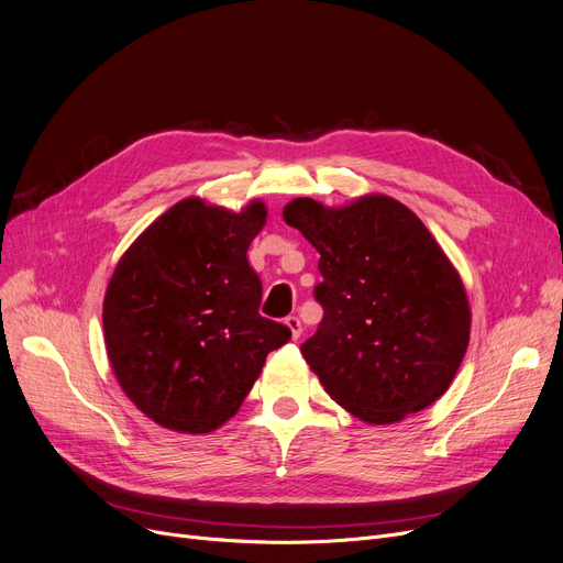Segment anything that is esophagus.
<instances>
[{
  "instance_id": "34e87169",
  "label": "esophagus",
  "mask_w": 563,
  "mask_h": 563,
  "mask_svg": "<svg viewBox=\"0 0 563 563\" xmlns=\"http://www.w3.org/2000/svg\"><path fill=\"white\" fill-rule=\"evenodd\" d=\"M285 323H287V329L291 331V338H294V340H299V338H301V333H303L301 319H299L297 314H289V317L285 319Z\"/></svg>"
}]
</instances>
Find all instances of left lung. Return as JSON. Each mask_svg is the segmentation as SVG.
Here are the masks:
<instances>
[{"mask_svg":"<svg viewBox=\"0 0 563 563\" xmlns=\"http://www.w3.org/2000/svg\"><path fill=\"white\" fill-rule=\"evenodd\" d=\"M283 219L319 253L323 317L301 353L323 390L369 424L431 406L465 356L470 306L427 225L388 196L340 210L297 198Z\"/></svg>","mask_w":563,"mask_h":563,"instance_id":"1","label":"left lung"}]
</instances>
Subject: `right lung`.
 Segmentation results:
<instances>
[{
	"label": "right lung",
	"mask_w": 563,
	"mask_h": 563,
	"mask_svg": "<svg viewBox=\"0 0 563 563\" xmlns=\"http://www.w3.org/2000/svg\"><path fill=\"white\" fill-rule=\"evenodd\" d=\"M264 221L260 200L234 214L187 198L115 266L102 306L109 361L125 395L166 429L221 427L291 338L260 314L262 283L246 253Z\"/></svg>",
	"instance_id": "right-lung-1"
}]
</instances>
